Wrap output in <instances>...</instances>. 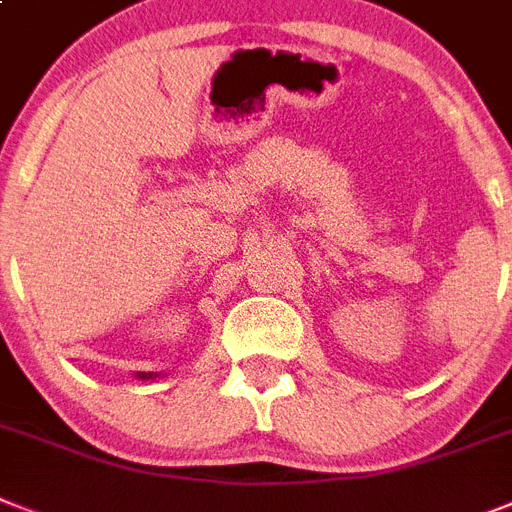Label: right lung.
<instances>
[{"instance_id": "1", "label": "right lung", "mask_w": 512, "mask_h": 512, "mask_svg": "<svg viewBox=\"0 0 512 512\" xmlns=\"http://www.w3.org/2000/svg\"><path fill=\"white\" fill-rule=\"evenodd\" d=\"M137 380H156V377H161L158 372H137Z\"/></svg>"}]
</instances>
